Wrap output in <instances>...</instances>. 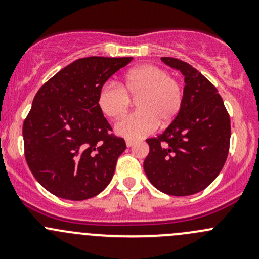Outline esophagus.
<instances>
[{"instance_id": "34e87169", "label": "esophagus", "mask_w": 259, "mask_h": 259, "mask_svg": "<svg viewBox=\"0 0 259 259\" xmlns=\"http://www.w3.org/2000/svg\"><path fill=\"white\" fill-rule=\"evenodd\" d=\"M134 144H135L134 140H130V139L126 140V146H127V148H130V146H133Z\"/></svg>"}]
</instances>
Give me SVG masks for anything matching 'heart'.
I'll list each match as a JSON object with an SVG mask.
<instances>
[{"label":"heart","mask_w":259,"mask_h":259,"mask_svg":"<svg viewBox=\"0 0 259 259\" xmlns=\"http://www.w3.org/2000/svg\"><path fill=\"white\" fill-rule=\"evenodd\" d=\"M130 98L138 99V111L115 125V132L126 139H139L165 126L179 114L184 99L182 83L163 67L142 65L130 70L121 82H105L98 94V104L110 119H120L130 108Z\"/></svg>","instance_id":"b5f03b06"}]
</instances>
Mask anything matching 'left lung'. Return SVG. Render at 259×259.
<instances>
[{"label":"left lung","instance_id":"left-lung-1","mask_svg":"<svg viewBox=\"0 0 259 259\" xmlns=\"http://www.w3.org/2000/svg\"><path fill=\"white\" fill-rule=\"evenodd\" d=\"M161 61L184 76L179 114L163 134L146 140L144 170L151 184L176 197L205 189L221 173L231 143V117L215 86L198 70L174 57Z\"/></svg>","mask_w":259,"mask_h":259}]
</instances>
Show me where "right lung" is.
<instances>
[{"label":"right lung","mask_w":259,"mask_h":259,"mask_svg":"<svg viewBox=\"0 0 259 259\" xmlns=\"http://www.w3.org/2000/svg\"><path fill=\"white\" fill-rule=\"evenodd\" d=\"M133 57L79 59L44 83L23 121L25 158L36 180L59 198L85 200L114 176L122 138L99 108L101 85Z\"/></svg>","instance_id":"obj_1"}]
</instances>
